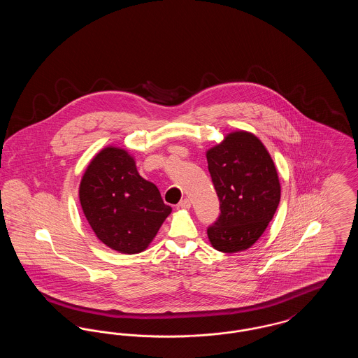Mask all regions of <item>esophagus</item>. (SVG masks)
<instances>
[{
    "instance_id": "34e87169",
    "label": "esophagus",
    "mask_w": 358,
    "mask_h": 358,
    "mask_svg": "<svg viewBox=\"0 0 358 358\" xmlns=\"http://www.w3.org/2000/svg\"><path fill=\"white\" fill-rule=\"evenodd\" d=\"M181 209H190V201L187 200V199H185V200H182L181 203H180V205H178Z\"/></svg>"
}]
</instances>
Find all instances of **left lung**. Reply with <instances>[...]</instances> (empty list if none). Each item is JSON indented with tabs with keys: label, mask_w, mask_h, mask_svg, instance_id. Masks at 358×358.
<instances>
[{
	"label": "left lung",
	"mask_w": 358,
	"mask_h": 358,
	"mask_svg": "<svg viewBox=\"0 0 358 358\" xmlns=\"http://www.w3.org/2000/svg\"><path fill=\"white\" fill-rule=\"evenodd\" d=\"M205 155L222 210L208 238L224 254L245 251L264 234L280 201L273 158L255 134L244 130L227 134Z\"/></svg>",
	"instance_id": "8db88e82"
}]
</instances>
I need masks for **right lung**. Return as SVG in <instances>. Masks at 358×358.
Returning <instances> with one entry per match:
<instances>
[{
	"mask_svg": "<svg viewBox=\"0 0 358 358\" xmlns=\"http://www.w3.org/2000/svg\"><path fill=\"white\" fill-rule=\"evenodd\" d=\"M79 201L96 238L127 255L145 251L171 213L158 187L139 176L136 158L111 145L85 168Z\"/></svg>",
	"mask_w": 358,
	"mask_h": 358,
	"instance_id": "add662e5",
	"label": "right lung"
}]
</instances>
